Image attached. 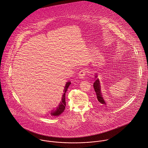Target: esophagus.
I'll return each instance as SVG.
<instances>
[{
    "label": "esophagus",
    "instance_id": "1",
    "mask_svg": "<svg viewBox=\"0 0 148 148\" xmlns=\"http://www.w3.org/2000/svg\"><path fill=\"white\" fill-rule=\"evenodd\" d=\"M86 71L85 69H82L80 70V71L79 72V75L80 76V78H84L85 75H86Z\"/></svg>",
    "mask_w": 148,
    "mask_h": 148
}]
</instances>
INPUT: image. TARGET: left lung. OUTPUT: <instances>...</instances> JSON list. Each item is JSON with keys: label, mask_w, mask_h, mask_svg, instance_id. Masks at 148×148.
Instances as JSON below:
<instances>
[{"label": "left lung", "mask_w": 148, "mask_h": 148, "mask_svg": "<svg viewBox=\"0 0 148 148\" xmlns=\"http://www.w3.org/2000/svg\"><path fill=\"white\" fill-rule=\"evenodd\" d=\"M96 78L97 77V75L95 76ZM93 87H94V89L96 92V96H97V100L99 102H100L101 104L105 105L106 104V102L103 99V97H102V93L101 92V86L100 84V80H99V79H97L95 83H93Z\"/></svg>", "instance_id": "1"}]
</instances>
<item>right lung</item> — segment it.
I'll return each instance as SVG.
<instances>
[{"label": "right lung", "instance_id": "1", "mask_svg": "<svg viewBox=\"0 0 148 148\" xmlns=\"http://www.w3.org/2000/svg\"><path fill=\"white\" fill-rule=\"evenodd\" d=\"M71 84L70 82H68L65 87H64V93L63 95V98L62 100V101L60 102V104H59V106L58 107H57L56 109L55 110L52 111V112L51 113V114L52 116H59L60 114H61L64 110L65 108V106H66V102H65V93L67 90V89L68 88L69 86Z\"/></svg>", "mask_w": 148, "mask_h": 148}]
</instances>
